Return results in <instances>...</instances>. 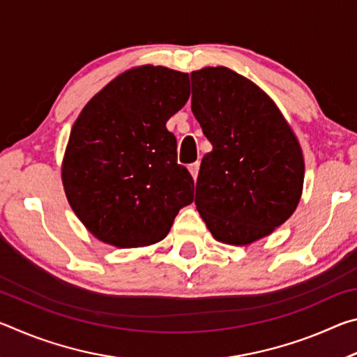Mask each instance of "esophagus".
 Returning a JSON list of instances; mask_svg holds the SVG:
<instances>
[{
    "label": "esophagus",
    "mask_w": 357,
    "mask_h": 357,
    "mask_svg": "<svg viewBox=\"0 0 357 357\" xmlns=\"http://www.w3.org/2000/svg\"><path fill=\"white\" fill-rule=\"evenodd\" d=\"M198 170H200V162H195V164H190L189 165V172H190V174L193 176V179H197Z\"/></svg>",
    "instance_id": "1"
}]
</instances>
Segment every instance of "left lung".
Segmentation results:
<instances>
[{
	"label": "left lung",
	"instance_id": "1",
	"mask_svg": "<svg viewBox=\"0 0 357 357\" xmlns=\"http://www.w3.org/2000/svg\"><path fill=\"white\" fill-rule=\"evenodd\" d=\"M192 112L213 151L203 157L195 204L220 243L245 245L280 227L304 183L299 143L255 83L227 68L190 74Z\"/></svg>",
	"mask_w": 357,
	"mask_h": 357
}]
</instances>
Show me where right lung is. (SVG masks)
I'll list each match as a JSON object with an SVG mask.
<instances>
[{"label":"right lung","instance_id":"obj_1","mask_svg":"<svg viewBox=\"0 0 357 357\" xmlns=\"http://www.w3.org/2000/svg\"><path fill=\"white\" fill-rule=\"evenodd\" d=\"M190 96L189 75L142 66L114 78L83 108L63 164L69 204L107 244L143 247L164 239L193 179L178 164L167 121Z\"/></svg>","mask_w":357,"mask_h":357}]
</instances>
